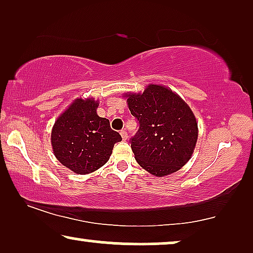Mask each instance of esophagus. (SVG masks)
Instances as JSON below:
<instances>
[{
  "mask_svg": "<svg viewBox=\"0 0 253 253\" xmlns=\"http://www.w3.org/2000/svg\"><path fill=\"white\" fill-rule=\"evenodd\" d=\"M121 136H122V139H123V140H126L127 138H129V136H127L126 130H122V131H121Z\"/></svg>",
  "mask_w": 253,
  "mask_h": 253,
  "instance_id": "obj_1",
  "label": "esophagus"
}]
</instances>
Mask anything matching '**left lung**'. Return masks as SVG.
Masks as SVG:
<instances>
[{
    "instance_id": "obj_1",
    "label": "left lung",
    "mask_w": 253,
    "mask_h": 253,
    "mask_svg": "<svg viewBox=\"0 0 253 253\" xmlns=\"http://www.w3.org/2000/svg\"><path fill=\"white\" fill-rule=\"evenodd\" d=\"M126 96L139 123L130 143L140 167L158 177L179 170L191 158L198 138V124L190 107L161 85H148L143 93Z\"/></svg>"
}]
</instances>
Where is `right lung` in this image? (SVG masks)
Listing matches in <instances>:
<instances>
[{
  "label": "right lung",
  "mask_w": 253,
  "mask_h": 253,
  "mask_svg": "<svg viewBox=\"0 0 253 253\" xmlns=\"http://www.w3.org/2000/svg\"><path fill=\"white\" fill-rule=\"evenodd\" d=\"M94 99H77L58 117L51 130L55 157L76 174H89L109 160L114 145L122 140L109 121L96 114Z\"/></svg>",
  "instance_id": "add662e5"
}]
</instances>
